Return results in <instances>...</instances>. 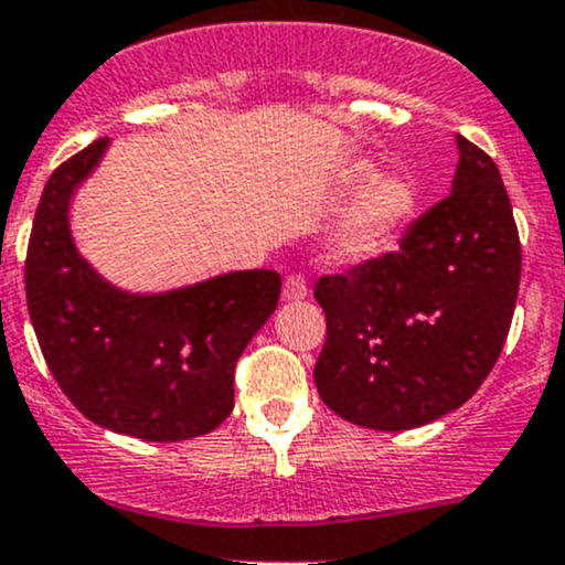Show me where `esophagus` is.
Here are the masks:
<instances>
[{
  "label": "esophagus",
  "instance_id": "1",
  "mask_svg": "<svg viewBox=\"0 0 565 565\" xmlns=\"http://www.w3.org/2000/svg\"><path fill=\"white\" fill-rule=\"evenodd\" d=\"M282 296L285 301H301L310 296V285H307V280L301 275H288L282 285Z\"/></svg>",
  "mask_w": 565,
  "mask_h": 565
}]
</instances>
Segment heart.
<instances>
[{
    "label": "heart",
    "mask_w": 565,
    "mask_h": 565,
    "mask_svg": "<svg viewBox=\"0 0 565 565\" xmlns=\"http://www.w3.org/2000/svg\"><path fill=\"white\" fill-rule=\"evenodd\" d=\"M372 173L370 162H353L345 171L348 184H362ZM413 184L399 173H377L353 198L345 220L334 234V255L340 260L372 258L397 234L413 212Z\"/></svg>",
    "instance_id": "1"
}]
</instances>
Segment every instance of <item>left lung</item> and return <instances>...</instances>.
I'll list each match as a JSON object with an SVG mask.
<instances>
[{
  "label": "left lung",
  "mask_w": 565,
  "mask_h": 565,
  "mask_svg": "<svg viewBox=\"0 0 565 565\" xmlns=\"http://www.w3.org/2000/svg\"><path fill=\"white\" fill-rule=\"evenodd\" d=\"M451 193L399 249L316 282L326 342L318 394L359 427L399 433L468 403L495 367L520 290L522 247L492 157L457 136Z\"/></svg>",
  "instance_id": "1"
}]
</instances>
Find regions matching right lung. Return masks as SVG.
<instances>
[{"mask_svg":"<svg viewBox=\"0 0 565 565\" xmlns=\"http://www.w3.org/2000/svg\"><path fill=\"white\" fill-rule=\"evenodd\" d=\"M97 138L51 173L26 249L40 351L89 422L154 444L212 433L234 411V370L280 299L277 271L249 269L166 294L103 280L70 236V198L106 154Z\"/></svg>","mask_w":565,"mask_h":565,"instance_id":"add662e5","label":"right lung"}]
</instances>
